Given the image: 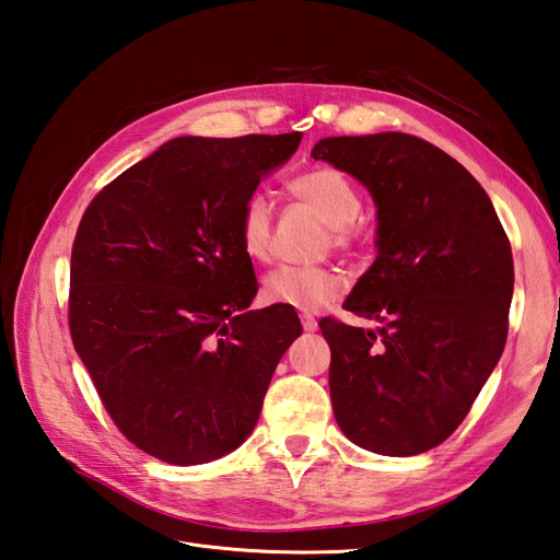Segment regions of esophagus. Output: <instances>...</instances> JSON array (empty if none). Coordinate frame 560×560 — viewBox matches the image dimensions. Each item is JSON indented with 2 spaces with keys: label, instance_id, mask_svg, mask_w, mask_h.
I'll return each instance as SVG.
<instances>
[{
  "label": "esophagus",
  "instance_id": "1",
  "mask_svg": "<svg viewBox=\"0 0 560 560\" xmlns=\"http://www.w3.org/2000/svg\"><path fill=\"white\" fill-rule=\"evenodd\" d=\"M300 322H303V328L307 334H314L319 328V324H317V319L312 317V314H300Z\"/></svg>",
  "mask_w": 560,
  "mask_h": 560
}]
</instances>
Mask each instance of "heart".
Returning a JSON list of instances; mask_svg holds the SVG:
<instances>
[{"label": "heart", "instance_id": "b5f03b06", "mask_svg": "<svg viewBox=\"0 0 560 560\" xmlns=\"http://www.w3.org/2000/svg\"><path fill=\"white\" fill-rule=\"evenodd\" d=\"M291 194L310 206L331 226L334 246L346 248L352 241V224L362 212V198L354 184L336 167H312L289 182ZM236 234L241 250L250 260L262 262L271 253V203L260 191L241 203ZM346 289V281L328 267H291L271 269L262 281V298L271 305H289L295 310L317 312Z\"/></svg>", "mask_w": 560, "mask_h": 560}]
</instances>
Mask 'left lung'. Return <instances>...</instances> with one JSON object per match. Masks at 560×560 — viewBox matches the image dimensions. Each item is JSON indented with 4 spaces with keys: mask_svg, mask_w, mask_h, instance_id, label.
Segmentation results:
<instances>
[{
    "mask_svg": "<svg viewBox=\"0 0 560 560\" xmlns=\"http://www.w3.org/2000/svg\"><path fill=\"white\" fill-rule=\"evenodd\" d=\"M312 158L360 179L378 208V255L342 303L378 326L319 322L336 421L369 452L433 450L466 419L504 352L509 236L476 177L419 137H328Z\"/></svg>",
    "mask_w": 560,
    "mask_h": 560,
    "instance_id": "1",
    "label": "left lung"
}]
</instances>
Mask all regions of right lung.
<instances>
[{
  "label": "right lung",
  "instance_id": "right-lung-1",
  "mask_svg": "<svg viewBox=\"0 0 560 560\" xmlns=\"http://www.w3.org/2000/svg\"><path fill=\"white\" fill-rule=\"evenodd\" d=\"M303 135L177 137L94 196L70 255L68 326L113 423L172 466L234 452L303 334L293 307L248 310L241 203Z\"/></svg>",
  "mask_w": 560,
  "mask_h": 560
}]
</instances>
